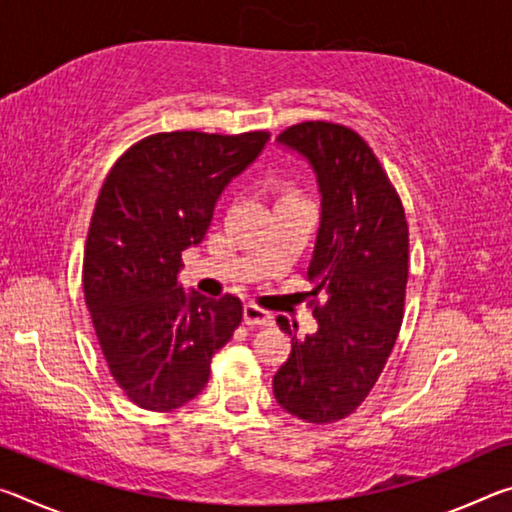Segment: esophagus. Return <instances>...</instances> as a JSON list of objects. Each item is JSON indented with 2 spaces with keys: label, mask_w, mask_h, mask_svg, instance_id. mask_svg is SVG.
<instances>
[{
  "label": "esophagus",
  "mask_w": 512,
  "mask_h": 512,
  "mask_svg": "<svg viewBox=\"0 0 512 512\" xmlns=\"http://www.w3.org/2000/svg\"><path fill=\"white\" fill-rule=\"evenodd\" d=\"M244 320L248 325H271L273 314L255 305V302H248V305H244Z\"/></svg>",
  "instance_id": "obj_1"
}]
</instances>
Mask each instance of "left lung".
Masks as SVG:
<instances>
[{
    "label": "left lung",
    "mask_w": 512,
    "mask_h": 512,
    "mask_svg": "<svg viewBox=\"0 0 512 512\" xmlns=\"http://www.w3.org/2000/svg\"><path fill=\"white\" fill-rule=\"evenodd\" d=\"M277 144L316 173L320 228L307 277L323 302L311 300L318 329L293 334L273 395L296 418L327 424L357 411L391 357L404 318L409 225L377 155L352 128L302 121ZM277 325L291 334L284 316Z\"/></svg>",
    "instance_id": "obj_1"
}]
</instances>
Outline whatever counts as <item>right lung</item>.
<instances>
[{"label":"right lung","instance_id":"right-lung-1","mask_svg":"<svg viewBox=\"0 0 512 512\" xmlns=\"http://www.w3.org/2000/svg\"><path fill=\"white\" fill-rule=\"evenodd\" d=\"M266 131H173L133 144L110 169L83 255V291L103 357L128 400L173 411L203 391L216 350L244 316L241 300L178 284L214 205L268 142Z\"/></svg>","mask_w":512,"mask_h":512}]
</instances>
